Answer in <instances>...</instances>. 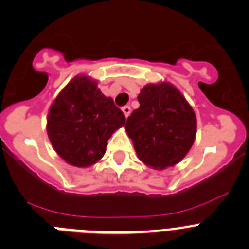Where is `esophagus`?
I'll use <instances>...</instances> for the list:
<instances>
[{
	"mask_svg": "<svg viewBox=\"0 0 249 249\" xmlns=\"http://www.w3.org/2000/svg\"><path fill=\"white\" fill-rule=\"evenodd\" d=\"M123 113H124V115H125V118H127L130 115V113H131V108H130L129 106H125V107H123Z\"/></svg>",
	"mask_w": 249,
	"mask_h": 249,
	"instance_id": "34e87169",
	"label": "esophagus"
}]
</instances>
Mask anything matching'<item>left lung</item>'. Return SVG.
<instances>
[{"label":"left lung","mask_w":249,"mask_h":249,"mask_svg":"<svg viewBox=\"0 0 249 249\" xmlns=\"http://www.w3.org/2000/svg\"><path fill=\"white\" fill-rule=\"evenodd\" d=\"M140 107L127 118L125 130L139 160L152 169L179 163L196 136V117L180 90L161 81L143 86Z\"/></svg>","instance_id":"left-lung-1"}]
</instances>
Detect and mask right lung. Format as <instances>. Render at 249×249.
I'll use <instances>...</instances> for the list:
<instances>
[{
  "label": "right lung",
  "instance_id": "right-lung-1",
  "mask_svg": "<svg viewBox=\"0 0 249 249\" xmlns=\"http://www.w3.org/2000/svg\"><path fill=\"white\" fill-rule=\"evenodd\" d=\"M125 125V115L87 75L72 78L53 101L46 132L66 163L86 168L104 156L108 140Z\"/></svg>",
  "mask_w": 249,
  "mask_h": 249
}]
</instances>
